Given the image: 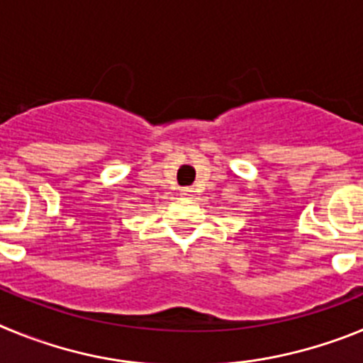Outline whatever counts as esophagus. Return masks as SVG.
Segmentation results:
<instances>
[{
    "label": "esophagus",
    "instance_id": "34e87169",
    "mask_svg": "<svg viewBox=\"0 0 363 363\" xmlns=\"http://www.w3.org/2000/svg\"><path fill=\"white\" fill-rule=\"evenodd\" d=\"M179 194H182V196H184V198H191L192 194H194V191H192L191 187H184V189H182V191H179Z\"/></svg>",
    "mask_w": 363,
    "mask_h": 363
}]
</instances>
